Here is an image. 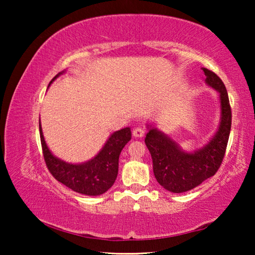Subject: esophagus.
I'll return each mask as SVG.
<instances>
[{"label": "esophagus", "mask_w": 255, "mask_h": 255, "mask_svg": "<svg viewBox=\"0 0 255 255\" xmlns=\"http://www.w3.org/2000/svg\"><path fill=\"white\" fill-rule=\"evenodd\" d=\"M144 135H145V129L141 128V127H136V128L132 130V136H133V137L141 138Z\"/></svg>", "instance_id": "obj_1"}]
</instances>
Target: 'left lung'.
I'll list each match as a JSON object with an SVG mask.
<instances>
[{"instance_id":"8db88e82","label":"left lung","mask_w":255,"mask_h":255,"mask_svg":"<svg viewBox=\"0 0 255 255\" xmlns=\"http://www.w3.org/2000/svg\"><path fill=\"white\" fill-rule=\"evenodd\" d=\"M206 83L219 93L221 124L214 137L193 153H187L165 133L148 125L145 144L153 159V171L157 182L171 192L181 193L198 187L215 175L226 152L232 126V110L225 84L219 76L202 68Z\"/></svg>"}]
</instances>
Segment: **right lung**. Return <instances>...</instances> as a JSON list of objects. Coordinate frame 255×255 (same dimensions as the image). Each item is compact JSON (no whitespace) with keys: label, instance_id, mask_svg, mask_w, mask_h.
<instances>
[{"label":"right lung","instance_id":"1","mask_svg":"<svg viewBox=\"0 0 255 255\" xmlns=\"http://www.w3.org/2000/svg\"><path fill=\"white\" fill-rule=\"evenodd\" d=\"M63 73H58L49 85ZM39 131L42 154L51 175L73 191L86 196L102 195L112 187L118 175L119 155L125 145L131 139L130 128L120 129L109 137L97 156L85 163L71 164L54 156L50 152L42 135L40 123Z\"/></svg>","mask_w":255,"mask_h":255}]
</instances>
